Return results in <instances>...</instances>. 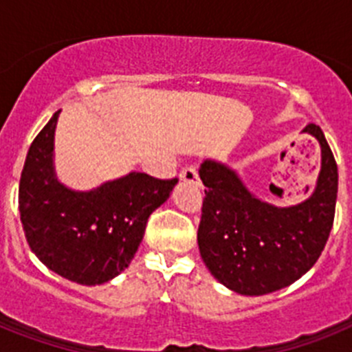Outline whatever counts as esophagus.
<instances>
[{
  "instance_id": "34e87169",
  "label": "esophagus",
  "mask_w": 352,
  "mask_h": 352,
  "mask_svg": "<svg viewBox=\"0 0 352 352\" xmlns=\"http://www.w3.org/2000/svg\"><path fill=\"white\" fill-rule=\"evenodd\" d=\"M179 178L183 182H188V183H195L199 182V170L195 166H186L179 170Z\"/></svg>"
}]
</instances>
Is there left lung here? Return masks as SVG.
Wrapping results in <instances>:
<instances>
[{
    "label": "left lung",
    "instance_id": "left-lung-1",
    "mask_svg": "<svg viewBox=\"0 0 352 352\" xmlns=\"http://www.w3.org/2000/svg\"><path fill=\"white\" fill-rule=\"evenodd\" d=\"M321 144V173L301 204L276 208L250 194L234 170L201 164L204 190L197 243L211 275L239 294L261 296L287 287L317 263L333 227L338 170L321 126H305Z\"/></svg>",
    "mask_w": 352,
    "mask_h": 352
}]
</instances>
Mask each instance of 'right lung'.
I'll list each match as a JSON object with an SVG mask.
<instances>
[{
  "label": "right lung",
  "instance_id": "1",
  "mask_svg": "<svg viewBox=\"0 0 352 352\" xmlns=\"http://www.w3.org/2000/svg\"><path fill=\"white\" fill-rule=\"evenodd\" d=\"M58 114L28 151L19 183L21 222L31 250L49 270L77 284H104L129 268L149 214L169 199L178 178L130 173L96 190H68L52 167Z\"/></svg>",
  "mask_w": 352,
  "mask_h": 352
}]
</instances>
